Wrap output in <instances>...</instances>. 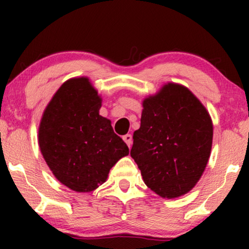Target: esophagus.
Returning <instances> with one entry per match:
<instances>
[{"instance_id": "1", "label": "esophagus", "mask_w": 249, "mask_h": 249, "mask_svg": "<svg viewBox=\"0 0 249 249\" xmlns=\"http://www.w3.org/2000/svg\"><path fill=\"white\" fill-rule=\"evenodd\" d=\"M124 141L125 142V144L128 145V147H130L132 144V136L130 134H127L124 136Z\"/></svg>"}]
</instances>
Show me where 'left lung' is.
<instances>
[{
    "label": "left lung",
    "instance_id": "8db88e82",
    "mask_svg": "<svg viewBox=\"0 0 249 249\" xmlns=\"http://www.w3.org/2000/svg\"><path fill=\"white\" fill-rule=\"evenodd\" d=\"M132 138L130 155L145 185L163 198H176L190 192L206 168L212 119L188 88L168 83L142 101L141 128Z\"/></svg>",
    "mask_w": 249,
    "mask_h": 249
}]
</instances>
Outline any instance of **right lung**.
I'll return each instance as SVG.
<instances>
[{"mask_svg":"<svg viewBox=\"0 0 249 249\" xmlns=\"http://www.w3.org/2000/svg\"><path fill=\"white\" fill-rule=\"evenodd\" d=\"M102 98L87 77L71 78L53 95L40 119L38 145L54 177L71 190L89 193L107 181L129 154L111 121L100 115Z\"/></svg>","mask_w":249,"mask_h":249,"instance_id":"obj_1","label":"right lung"}]
</instances>
